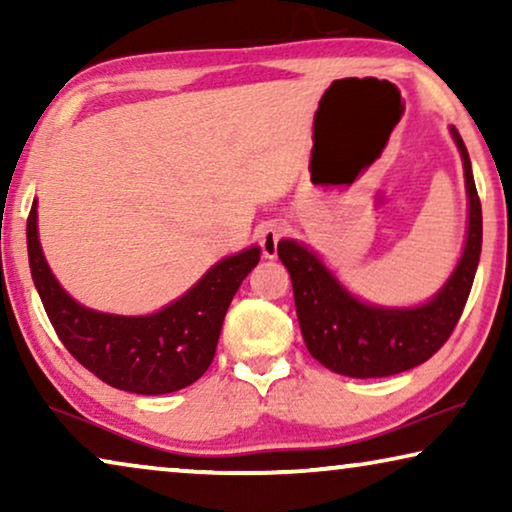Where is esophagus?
<instances>
[{
  "mask_svg": "<svg viewBox=\"0 0 512 512\" xmlns=\"http://www.w3.org/2000/svg\"><path fill=\"white\" fill-rule=\"evenodd\" d=\"M284 233H286V223H282V221L265 223V226L258 230V242H261V249H263L265 258H275L277 256V242Z\"/></svg>",
  "mask_w": 512,
  "mask_h": 512,
  "instance_id": "34e87169",
  "label": "esophagus"
}]
</instances>
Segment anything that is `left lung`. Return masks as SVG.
Segmentation results:
<instances>
[{"mask_svg": "<svg viewBox=\"0 0 512 512\" xmlns=\"http://www.w3.org/2000/svg\"><path fill=\"white\" fill-rule=\"evenodd\" d=\"M450 135L461 153L468 198L466 242L452 275L422 305L387 307L356 298L333 270L298 240H279L296 298L300 333L321 366L347 377H389L431 359L464 312L482 249V207L471 158L457 128Z\"/></svg>", "mask_w": 512, "mask_h": 512, "instance_id": "obj_1", "label": "left lung"}]
</instances>
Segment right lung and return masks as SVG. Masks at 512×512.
<instances>
[{
	"label": "right lung",
	"instance_id": "right-lung-1",
	"mask_svg": "<svg viewBox=\"0 0 512 512\" xmlns=\"http://www.w3.org/2000/svg\"><path fill=\"white\" fill-rule=\"evenodd\" d=\"M27 256L41 303L69 354L111 387L156 396L184 389L205 375L230 300L261 261V247L254 244L223 258L184 296L139 317L90 310L62 289L39 242L37 200L27 219Z\"/></svg>",
	"mask_w": 512,
	"mask_h": 512
}]
</instances>
